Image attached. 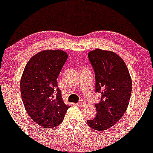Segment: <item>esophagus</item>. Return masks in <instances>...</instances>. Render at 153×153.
I'll list each match as a JSON object with an SVG mask.
<instances>
[{"label": "esophagus", "mask_w": 153, "mask_h": 153, "mask_svg": "<svg viewBox=\"0 0 153 153\" xmlns=\"http://www.w3.org/2000/svg\"><path fill=\"white\" fill-rule=\"evenodd\" d=\"M85 101H79V103H77L76 105L78 106H85Z\"/></svg>", "instance_id": "34e87169"}]
</instances>
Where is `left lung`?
<instances>
[{"label":"left lung","instance_id":"obj_1","mask_svg":"<svg viewBox=\"0 0 153 153\" xmlns=\"http://www.w3.org/2000/svg\"><path fill=\"white\" fill-rule=\"evenodd\" d=\"M88 57L95 71L96 92L101 97L95 104L96 116L88 120V124L96 131H106L127 109L132 90L131 77L125 62L115 52L96 49L90 51Z\"/></svg>","mask_w":153,"mask_h":153}]
</instances>
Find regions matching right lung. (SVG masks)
Masks as SVG:
<instances>
[{
	"label": "right lung",
	"instance_id": "right-lung-1",
	"mask_svg": "<svg viewBox=\"0 0 153 153\" xmlns=\"http://www.w3.org/2000/svg\"><path fill=\"white\" fill-rule=\"evenodd\" d=\"M68 54L61 50L38 52L26 64L20 80L22 101L27 114L44 128L56 127L62 123L67 109L57 88V78Z\"/></svg>",
	"mask_w": 153,
	"mask_h": 153
}]
</instances>
